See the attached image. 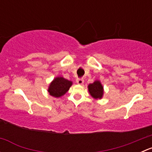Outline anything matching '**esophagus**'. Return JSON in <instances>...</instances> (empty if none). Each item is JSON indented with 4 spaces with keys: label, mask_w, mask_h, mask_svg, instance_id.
Returning <instances> with one entry per match:
<instances>
[{
    "label": "esophagus",
    "mask_w": 152,
    "mask_h": 152,
    "mask_svg": "<svg viewBox=\"0 0 152 152\" xmlns=\"http://www.w3.org/2000/svg\"><path fill=\"white\" fill-rule=\"evenodd\" d=\"M76 82L79 85H83L84 84V79L83 78H79V79H76Z\"/></svg>",
    "instance_id": "1"
}]
</instances>
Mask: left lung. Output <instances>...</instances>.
Segmentation results:
<instances>
[{"label": "left lung", "mask_w": 152, "mask_h": 152, "mask_svg": "<svg viewBox=\"0 0 152 152\" xmlns=\"http://www.w3.org/2000/svg\"><path fill=\"white\" fill-rule=\"evenodd\" d=\"M88 91L90 96L95 99H101L104 95V87L100 81H95L88 85Z\"/></svg>", "instance_id": "left-lung-1"}]
</instances>
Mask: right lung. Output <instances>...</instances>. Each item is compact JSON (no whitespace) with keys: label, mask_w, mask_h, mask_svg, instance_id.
<instances>
[{"label":"right lung","mask_w":152,"mask_h":152,"mask_svg":"<svg viewBox=\"0 0 152 152\" xmlns=\"http://www.w3.org/2000/svg\"><path fill=\"white\" fill-rule=\"evenodd\" d=\"M73 82L65 79V78L58 76L56 77L49 85L48 91L50 96L55 98H59L65 95L71 87Z\"/></svg>","instance_id":"1"}]
</instances>
